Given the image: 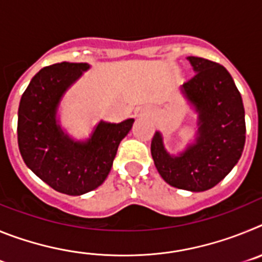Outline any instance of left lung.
Here are the masks:
<instances>
[{"label":"left lung","mask_w":262,"mask_h":262,"mask_svg":"<svg viewBox=\"0 0 262 262\" xmlns=\"http://www.w3.org/2000/svg\"><path fill=\"white\" fill-rule=\"evenodd\" d=\"M194 76L182 86L200 114V136L180 157L164 149L159 133L152 138L151 154L160 176L172 186L205 191L226 177L242 156L245 144L244 106L226 68L203 57L189 56Z\"/></svg>","instance_id":"8db88e82"}]
</instances>
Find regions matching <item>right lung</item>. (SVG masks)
<instances>
[{"label":"right lung","instance_id":"obj_1","mask_svg":"<svg viewBox=\"0 0 262 262\" xmlns=\"http://www.w3.org/2000/svg\"><path fill=\"white\" fill-rule=\"evenodd\" d=\"M89 68L62 61L32 77L18 108V145L23 161L52 189L68 195L92 191L106 180L120 140L134 119L101 123L86 143H76L56 124V108L67 89Z\"/></svg>","mask_w":262,"mask_h":262}]
</instances>
